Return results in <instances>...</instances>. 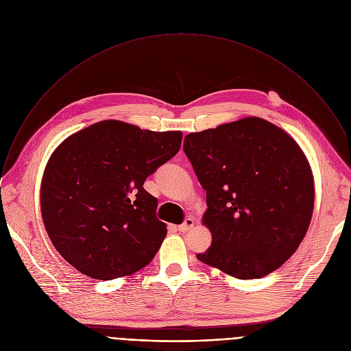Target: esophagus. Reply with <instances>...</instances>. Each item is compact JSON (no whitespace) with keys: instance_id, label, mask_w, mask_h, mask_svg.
Listing matches in <instances>:
<instances>
[{"instance_id":"esophagus-1","label":"esophagus","mask_w":351,"mask_h":351,"mask_svg":"<svg viewBox=\"0 0 351 351\" xmlns=\"http://www.w3.org/2000/svg\"><path fill=\"white\" fill-rule=\"evenodd\" d=\"M193 226H194V219H193L191 217H187V218L184 219V222L178 226V230L182 232V233H184V232H187L189 229H191Z\"/></svg>"}]
</instances>
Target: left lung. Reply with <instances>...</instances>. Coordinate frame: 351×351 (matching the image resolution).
I'll return each instance as SVG.
<instances>
[{"mask_svg": "<svg viewBox=\"0 0 351 351\" xmlns=\"http://www.w3.org/2000/svg\"><path fill=\"white\" fill-rule=\"evenodd\" d=\"M183 152L207 193L213 244L197 258L237 279L278 269L304 239L314 179L298 144L261 118L184 137Z\"/></svg>", "mask_w": 351, "mask_h": 351, "instance_id": "obj_1", "label": "left lung"}]
</instances>
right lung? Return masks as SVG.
<instances>
[{
	"label": "right lung",
	"mask_w": 351,
	"mask_h": 351,
	"mask_svg": "<svg viewBox=\"0 0 351 351\" xmlns=\"http://www.w3.org/2000/svg\"><path fill=\"white\" fill-rule=\"evenodd\" d=\"M182 132H152L121 121L68 137L49 158L41 215L58 253L79 272L111 280L152 261L165 234L145 179L179 152Z\"/></svg>",
	"instance_id": "obj_1"
}]
</instances>
